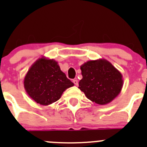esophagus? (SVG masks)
Wrapping results in <instances>:
<instances>
[{
    "label": "esophagus",
    "mask_w": 147,
    "mask_h": 147,
    "mask_svg": "<svg viewBox=\"0 0 147 147\" xmlns=\"http://www.w3.org/2000/svg\"><path fill=\"white\" fill-rule=\"evenodd\" d=\"M73 83L74 84H75L76 86H78V80L76 79H76H74L73 80Z\"/></svg>",
    "instance_id": "esophagus-1"
}]
</instances>
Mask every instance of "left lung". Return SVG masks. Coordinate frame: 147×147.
I'll use <instances>...</instances> for the list:
<instances>
[{"label":"left lung","mask_w":147,"mask_h":147,"mask_svg":"<svg viewBox=\"0 0 147 147\" xmlns=\"http://www.w3.org/2000/svg\"><path fill=\"white\" fill-rule=\"evenodd\" d=\"M81 91L89 100L104 105L117 96L122 88L121 73L106 60L89 61L81 66Z\"/></svg>","instance_id":"1"}]
</instances>
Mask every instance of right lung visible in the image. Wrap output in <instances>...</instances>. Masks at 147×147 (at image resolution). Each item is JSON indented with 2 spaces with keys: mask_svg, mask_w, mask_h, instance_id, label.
Wrapping results in <instances>:
<instances>
[{
  "mask_svg": "<svg viewBox=\"0 0 147 147\" xmlns=\"http://www.w3.org/2000/svg\"><path fill=\"white\" fill-rule=\"evenodd\" d=\"M74 84L53 60L39 59L30 67L24 79L27 94L36 103L49 105L59 99Z\"/></svg>",
  "mask_w": 147,
  "mask_h": 147,
  "instance_id": "add662e5",
  "label": "right lung"
}]
</instances>
